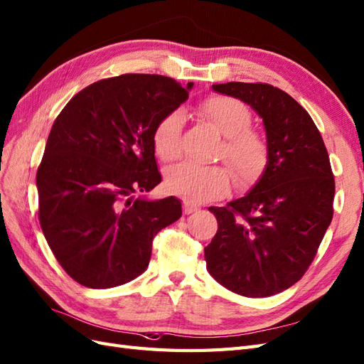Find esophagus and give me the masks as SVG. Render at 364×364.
Wrapping results in <instances>:
<instances>
[{
	"label": "esophagus",
	"instance_id": "34e87169",
	"mask_svg": "<svg viewBox=\"0 0 364 364\" xmlns=\"http://www.w3.org/2000/svg\"><path fill=\"white\" fill-rule=\"evenodd\" d=\"M197 209H199V206H197V205H194V203H191V202H188V200L183 202V214H185V215H190V214L196 213Z\"/></svg>",
	"mask_w": 364,
	"mask_h": 364
}]
</instances>
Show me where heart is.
Returning a JSON list of instances; mask_svg holds the SVG:
<instances>
[{
	"mask_svg": "<svg viewBox=\"0 0 364 364\" xmlns=\"http://www.w3.org/2000/svg\"><path fill=\"white\" fill-rule=\"evenodd\" d=\"M199 112L225 135L220 147L232 168L238 183L257 181L267 165V144L258 130L252 129L249 109L237 98L211 95L199 103ZM182 115L171 112L159 119L153 130V149L164 162H171L181 155ZM230 182V174L223 165H199L182 162L165 174L167 190L183 196L190 202H205L223 194Z\"/></svg>",
	"mask_w": 364,
	"mask_h": 364,
	"instance_id": "obj_1",
	"label": "heart"
}]
</instances>
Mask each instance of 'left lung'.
Wrapping results in <instances>:
<instances>
[{
	"label": "left lung",
	"instance_id": "obj_1",
	"mask_svg": "<svg viewBox=\"0 0 364 364\" xmlns=\"http://www.w3.org/2000/svg\"><path fill=\"white\" fill-rule=\"evenodd\" d=\"M213 90L250 105L264 121L269 159L252 191L211 206L217 234L205 247L211 277L241 296L266 297L299 281L334 214L336 182L321 132L293 97L269 83Z\"/></svg>",
	"mask_w": 364,
	"mask_h": 364
}]
</instances>
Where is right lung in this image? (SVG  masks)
Instances as JSON below:
<instances>
[{"label":"right lung","instance_id":"1","mask_svg":"<svg viewBox=\"0 0 364 364\" xmlns=\"http://www.w3.org/2000/svg\"><path fill=\"white\" fill-rule=\"evenodd\" d=\"M191 86L158 74L111 77L77 92L54 121L36 173L38 217L75 282L111 289L139 277L153 238L181 218L176 197L135 196L161 182L153 130Z\"/></svg>","mask_w":364,"mask_h":364}]
</instances>
